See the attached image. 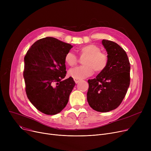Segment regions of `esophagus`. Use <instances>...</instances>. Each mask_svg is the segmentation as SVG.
I'll return each instance as SVG.
<instances>
[{
  "mask_svg": "<svg viewBox=\"0 0 151 151\" xmlns=\"http://www.w3.org/2000/svg\"><path fill=\"white\" fill-rule=\"evenodd\" d=\"M81 80L80 79H78V78H74V81L76 83H78L79 81H80Z\"/></svg>",
  "mask_w": 151,
  "mask_h": 151,
  "instance_id": "obj_1",
  "label": "esophagus"
}]
</instances>
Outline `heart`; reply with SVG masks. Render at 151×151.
<instances>
[{
	"instance_id": "1",
	"label": "heart",
	"mask_w": 151,
	"mask_h": 151,
	"mask_svg": "<svg viewBox=\"0 0 151 151\" xmlns=\"http://www.w3.org/2000/svg\"><path fill=\"white\" fill-rule=\"evenodd\" d=\"M80 58L83 59L84 65L70 69L68 74L73 78H84L91 76L93 70L97 73L104 71L107 67L108 62V55L101 52L100 47L96 45L90 44L80 47L78 49ZM67 64L70 67L76 65L79 60L71 52H68L64 58Z\"/></svg>"
}]
</instances>
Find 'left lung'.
<instances>
[{
  "mask_svg": "<svg viewBox=\"0 0 151 151\" xmlns=\"http://www.w3.org/2000/svg\"><path fill=\"white\" fill-rule=\"evenodd\" d=\"M108 54L106 68L89 80L87 100L89 106L99 112L115 109L121 105L130 85V64L123 48L115 42L103 40Z\"/></svg>",
  "mask_w": 151,
  "mask_h": 151,
  "instance_id": "left-lung-1",
  "label": "left lung"
}]
</instances>
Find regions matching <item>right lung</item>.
<instances>
[{
  "instance_id": "add662e5",
  "label": "right lung",
  "mask_w": 151,
  "mask_h": 151,
  "mask_svg": "<svg viewBox=\"0 0 151 151\" xmlns=\"http://www.w3.org/2000/svg\"><path fill=\"white\" fill-rule=\"evenodd\" d=\"M73 46L53 37L38 40L24 57L23 76L29 101L47 114L60 113L68 101L75 83L66 75L65 55Z\"/></svg>"
}]
</instances>
